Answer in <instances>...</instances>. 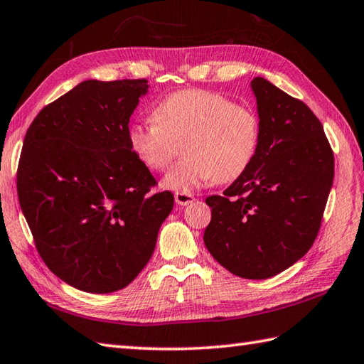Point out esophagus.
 Returning a JSON list of instances; mask_svg holds the SVG:
<instances>
[{
  "label": "esophagus",
  "instance_id": "esophagus-1",
  "mask_svg": "<svg viewBox=\"0 0 364 364\" xmlns=\"http://www.w3.org/2000/svg\"><path fill=\"white\" fill-rule=\"evenodd\" d=\"M194 200H196V197H194V194H191V192H176L175 194V202L180 206H186Z\"/></svg>",
  "mask_w": 364,
  "mask_h": 364
}]
</instances>
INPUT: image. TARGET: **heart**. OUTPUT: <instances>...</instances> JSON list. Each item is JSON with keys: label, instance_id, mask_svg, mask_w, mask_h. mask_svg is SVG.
Masks as SVG:
<instances>
[{"label": "heart", "instance_id": "heart-1", "mask_svg": "<svg viewBox=\"0 0 364 364\" xmlns=\"http://www.w3.org/2000/svg\"><path fill=\"white\" fill-rule=\"evenodd\" d=\"M153 121L131 126L127 140L135 158L151 170H166L181 145L186 156L164 176V186L172 191L237 180L259 148L257 115L208 90L172 92L156 104Z\"/></svg>", "mask_w": 364, "mask_h": 364}]
</instances>
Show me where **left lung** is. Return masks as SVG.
Instances as JSON below:
<instances>
[{
  "label": "left lung",
  "instance_id": "8db88e82",
  "mask_svg": "<svg viewBox=\"0 0 364 364\" xmlns=\"http://www.w3.org/2000/svg\"><path fill=\"white\" fill-rule=\"evenodd\" d=\"M251 88L260 139L246 172L211 196L203 241L220 265L245 279H267L294 265L318 233L333 186L334 158L308 105L263 77Z\"/></svg>",
  "mask_w": 364,
  "mask_h": 364
}]
</instances>
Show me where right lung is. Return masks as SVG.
I'll return each mask as SVG.
<instances>
[{
  "instance_id": "1",
  "label": "right lung",
  "mask_w": 364,
  "mask_h": 364,
  "mask_svg": "<svg viewBox=\"0 0 364 364\" xmlns=\"http://www.w3.org/2000/svg\"><path fill=\"white\" fill-rule=\"evenodd\" d=\"M148 80H85L28 127L17 170L20 208L50 272L90 294L137 277L173 208L129 146Z\"/></svg>"
}]
</instances>
